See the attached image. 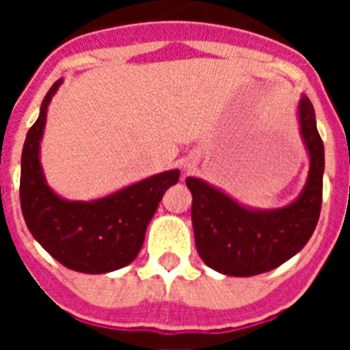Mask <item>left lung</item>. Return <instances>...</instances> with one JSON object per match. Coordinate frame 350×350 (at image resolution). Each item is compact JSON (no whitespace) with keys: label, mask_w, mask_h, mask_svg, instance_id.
Wrapping results in <instances>:
<instances>
[{"label":"left lung","mask_w":350,"mask_h":350,"mask_svg":"<svg viewBox=\"0 0 350 350\" xmlns=\"http://www.w3.org/2000/svg\"><path fill=\"white\" fill-rule=\"evenodd\" d=\"M301 137L310 156L305 189L277 210H250L200 178L187 177L193 194L194 242L206 267L231 277H252L280 267L305 247L323 203L324 145L307 96L298 107Z\"/></svg>","instance_id":"1"}]
</instances>
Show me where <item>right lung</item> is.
Here are the masks:
<instances>
[{
    "label": "right lung",
    "instance_id": "right-lung-1",
    "mask_svg": "<svg viewBox=\"0 0 350 350\" xmlns=\"http://www.w3.org/2000/svg\"><path fill=\"white\" fill-rule=\"evenodd\" d=\"M59 85L57 80L49 89L24 142L21 208L31 234L61 265L82 273H108L137 258L161 198L177 184L180 173L163 172L94 202H66L57 196L45 184L40 140L47 107Z\"/></svg>",
    "mask_w": 350,
    "mask_h": 350
}]
</instances>
